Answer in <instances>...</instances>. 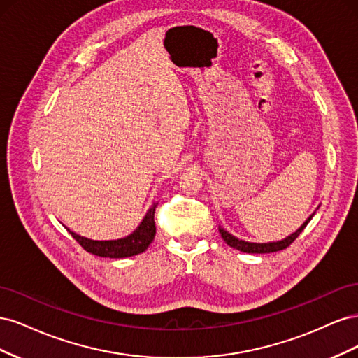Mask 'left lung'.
<instances>
[{"label":"left lung","mask_w":358,"mask_h":358,"mask_svg":"<svg viewBox=\"0 0 358 358\" xmlns=\"http://www.w3.org/2000/svg\"><path fill=\"white\" fill-rule=\"evenodd\" d=\"M313 213L309 216V218L303 222V225L300 227V229L292 233L291 236H288L287 239L284 241H278V242H268V243H252V242H245V241H239L237 237H234L233 234H230L229 231H225L224 229H220V233H221V237L224 239V242L237 249V251H242V252H248V254H268V252H276V251H280V249H285L287 246H289L292 242H294L299 234L305 230V227L308 225V222L312 220Z\"/></svg>","instance_id":"left-lung-1"}]
</instances>
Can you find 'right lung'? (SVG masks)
Listing matches in <instances>:
<instances>
[{"label": "right lung", "mask_w": 358, "mask_h": 358, "mask_svg": "<svg viewBox=\"0 0 358 358\" xmlns=\"http://www.w3.org/2000/svg\"><path fill=\"white\" fill-rule=\"evenodd\" d=\"M155 208L157 204H154L146 213L143 221L140 222L137 229L124 239H117V241H91L86 239L83 236L76 234L74 231L69 230V233L74 237L76 241L79 242V245L94 255L99 257H107V258H125V257H133L137 254L145 252L150 242L154 241L155 237Z\"/></svg>", "instance_id": "obj_1"}]
</instances>
